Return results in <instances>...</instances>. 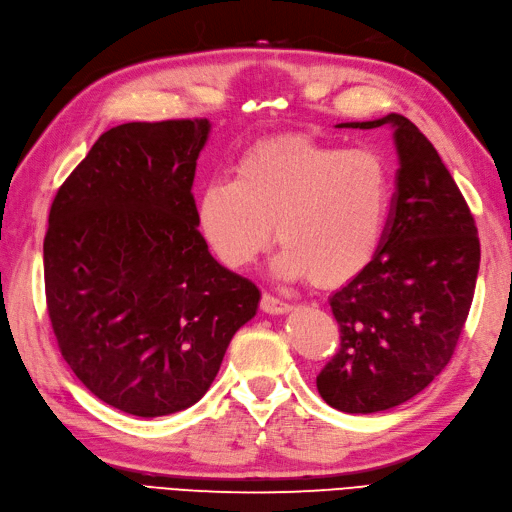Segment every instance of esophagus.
<instances>
[{
	"label": "esophagus",
	"mask_w": 512,
	"mask_h": 512,
	"mask_svg": "<svg viewBox=\"0 0 512 512\" xmlns=\"http://www.w3.org/2000/svg\"><path fill=\"white\" fill-rule=\"evenodd\" d=\"M261 309L270 313V316H281V313L292 311V305L285 303V300H281L277 296H272V294H264L261 296Z\"/></svg>",
	"instance_id": "obj_1"
}]
</instances>
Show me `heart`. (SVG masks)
Masks as SVG:
<instances>
[{
    "label": "heart",
    "mask_w": 512,
    "mask_h": 512,
    "mask_svg": "<svg viewBox=\"0 0 512 512\" xmlns=\"http://www.w3.org/2000/svg\"><path fill=\"white\" fill-rule=\"evenodd\" d=\"M391 209L383 155L292 134L255 142L233 177L209 179L196 199V225L222 266L251 268L277 233V277L335 287L372 264Z\"/></svg>",
    "instance_id": "b5f03b06"
}]
</instances>
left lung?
Wrapping results in <instances>:
<instances>
[{
	"instance_id": "obj_1",
	"label": "left lung",
	"mask_w": 512,
	"mask_h": 512,
	"mask_svg": "<svg viewBox=\"0 0 512 512\" xmlns=\"http://www.w3.org/2000/svg\"><path fill=\"white\" fill-rule=\"evenodd\" d=\"M383 125L400 164L387 235L372 264L329 300L342 344L316 381L344 413L393 409L435 381L454 355L480 268L476 220L422 131L402 114L335 127Z\"/></svg>"
}]
</instances>
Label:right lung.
I'll return each instance as SVG.
<instances>
[{
	"mask_svg": "<svg viewBox=\"0 0 512 512\" xmlns=\"http://www.w3.org/2000/svg\"><path fill=\"white\" fill-rule=\"evenodd\" d=\"M209 129L207 119L112 127L51 203L43 264L60 352L129 415L199 402L257 313V285L220 266L196 229L192 181Z\"/></svg>",
	"mask_w": 512,
	"mask_h": 512,
	"instance_id": "1",
	"label": "right lung"
}]
</instances>
